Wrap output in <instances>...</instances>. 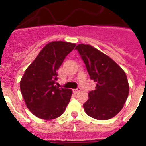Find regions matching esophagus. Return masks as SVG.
<instances>
[{
	"label": "esophagus",
	"mask_w": 146,
	"mask_h": 146,
	"mask_svg": "<svg viewBox=\"0 0 146 146\" xmlns=\"http://www.w3.org/2000/svg\"><path fill=\"white\" fill-rule=\"evenodd\" d=\"M80 91V88H77V89H73V92H74V94H77V93H79Z\"/></svg>",
	"instance_id": "obj_1"
}]
</instances>
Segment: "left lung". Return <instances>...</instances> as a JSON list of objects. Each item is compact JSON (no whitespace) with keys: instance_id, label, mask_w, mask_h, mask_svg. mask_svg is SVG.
I'll use <instances>...</instances> for the list:
<instances>
[{"instance_id":"obj_1","label":"left lung","mask_w":146,"mask_h":146,"mask_svg":"<svg viewBox=\"0 0 146 146\" xmlns=\"http://www.w3.org/2000/svg\"><path fill=\"white\" fill-rule=\"evenodd\" d=\"M78 50L91 79L96 82L83 104L88 115L97 120L115 116L126 102L129 86L126 73L108 55L89 44H79Z\"/></svg>"}]
</instances>
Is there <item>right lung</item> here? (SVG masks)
Returning a JSON list of instances; mask_svg holds the SVG:
<instances>
[{
	"mask_svg": "<svg viewBox=\"0 0 146 146\" xmlns=\"http://www.w3.org/2000/svg\"><path fill=\"white\" fill-rule=\"evenodd\" d=\"M74 43L51 42L40 51L27 68L20 82L27 108L35 116L52 120L60 116L70 101L72 89L58 88L57 72Z\"/></svg>",
	"mask_w": 146,
	"mask_h": 146,
	"instance_id": "obj_1",
	"label": "right lung"
}]
</instances>
